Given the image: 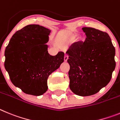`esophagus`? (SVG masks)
Returning a JSON list of instances; mask_svg holds the SVG:
<instances>
[{
	"instance_id": "esophagus-1",
	"label": "esophagus",
	"mask_w": 120,
	"mask_h": 120,
	"mask_svg": "<svg viewBox=\"0 0 120 120\" xmlns=\"http://www.w3.org/2000/svg\"><path fill=\"white\" fill-rule=\"evenodd\" d=\"M68 57H69V56H68L67 54H64V61H67L68 59Z\"/></svg>"
}]
</instances>
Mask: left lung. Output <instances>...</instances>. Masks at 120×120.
<instances>
[{"label": "left lung", "instance_id": "obj_1", "mask_svg": "<svg viewBox=\"0 0 120 120\" xmlns=\"http://www.w3.org/2000/svg\"><path fill=\"white\" fill-rule=\"evenodd\" d=\"M84 41L75 42L67 51L70 65V89L75 94L88 96L97 93L111 81L115 69V49L106 32L83 27Z\"/></svg>", "mask_w": 120, "mask_h": 120}]
</instances>
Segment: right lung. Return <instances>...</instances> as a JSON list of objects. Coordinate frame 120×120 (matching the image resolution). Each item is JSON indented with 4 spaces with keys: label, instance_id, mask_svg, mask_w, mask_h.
Here are the masks:
<instances>
[{
    "label": "right lung",
    "instance_id": "add662e5",
    "mask_svg": "<svg viewBox=\"0 0 120 120\" xmlns=\"http://www.w3.org/2000/svg\"><path fill=\"white\" fill-rule=\"evenodd\" d=\"M51 30L30 24L15 32L5 51V68L15 86L24 93L41 96L48 90L47 79L64 61V52L48 54L46 43Z\"/></svg>",
    "mask_w": 120,
    "mask_h": 120
}]
</instances>
